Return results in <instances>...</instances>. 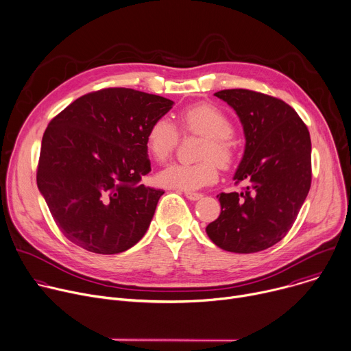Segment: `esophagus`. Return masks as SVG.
I'll return each instance as SVG.
<instances>
[{
    "label": "esophagus",
    "instance_id": "esophagus-1",
    "mask_svg": "<svg viewBox=\"0 0 351 351\" xmlns=\"http://www.w3.org/2000/svg\"><path fill=\"white\" fill-rule=\"evenodd\" d=\"M184 195L189 198V199H191V202H195V199H199L203 197V194L202 193H195V191H184Z\"/></svg>",
    "mask_w": 351,
    "mask_h": 351
}]
</instances>
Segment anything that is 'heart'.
Listing matches in <instances>:
<instances>
[{"label":"heart","mask_w":351,"mask_h":351,"mask_svg":"<svg viewBox=\"0 0 351 351\" xmlns=\"http://www.w3.org/2000/svg\"><path fill=\"white\" fill-rule=\"evenodd\" d=\"M184 133L204 137L199 145L198 158L194 164H172L158 173V182L168 187L194 190L211 184L218 178V164L230 167L236 158V141L233 138V122L219 107L199 103L189 107L179 115ZM179 141V130L172 121L160 117L149 125L145 136V147L158 162H165Z\"/></svg>","instance_id":"heart-1"}]
</instances>
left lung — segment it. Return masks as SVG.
Listing matches in <instances>:
<instances>
[{
	"label": "left lung",
	"instance_id": "1",
	"mask_svg": "<svg viewBox=\"0 0 351 351\" xmlns=\"http://www.w3.org/2000/svg\"><path fill=\"white\" fill-rule=\"evenodd\" d=\"M245 136L234 183L241 193H221L219 217L206 230L222 250L263 252L293 226L311 187V138L306 123L282 99L245 88L221 90Z\"/></svg>",
	"mask_w": 351,
	"mask_h": 351
}]
</instances>
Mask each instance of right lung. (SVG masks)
<instances>
[{
  "instance_id": "1",
  "label": "right lung",
  "mask_w": 351,
  "mask_h": 351,
  "mask_svg": "<svg viewBox=\"0 0 351 351\" xmlns=\"http://www.w3.org/2000/svg\"><path fill=\"white\" fill-rule=\"evenodd\" d=\"M173 101L125 87L79 97L48 123L37 186L62 234L95 254H118L147 232L161 189L152 172L145 136Z\"/></svg>"
}]
</instances>
